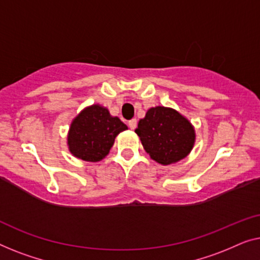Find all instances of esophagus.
Segmentation results:
<instances>
[{
    "mask_svg": "<svg viewBox=\"0 0 260 260\" xmlns=\"http://www.w3.org/2000/svg\"><path fill=\"white\" fill-rule=\"evenodd\" d=\"M137 123H138L137 119H132V120H129V121H128V127H129L131 129H134L135 127H137Z\"/></svg>",
    "mask_w": 260,
    "mask_h": 260,
    "instance_id": "34e87169",
    "label": "esophagus"
}]
</instances>
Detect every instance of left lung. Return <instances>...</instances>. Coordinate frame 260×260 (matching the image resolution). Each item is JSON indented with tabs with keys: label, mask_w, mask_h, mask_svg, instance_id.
I'll list each match as a JSON object with an SVG mask.
<instances>
[{
	"label": "left lung",
	"mask_w": 260,
	"mask_h": 260,
	"mask_svg": "<svg viewBox=\"0 0 260 260\" xmlns=\"http://www.w3.org/2000/svg\"><path fill=\"white\" fill-rule=\"evenodd\" d=\"M135 133L151 159L164 166L185 159L196 142L191 121L175 109L164 106L149 108Z\"/></svg>",
	"instance_id": "obj_1"
}]
</instances>
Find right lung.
<instances>
[{
	"label": "right lung",
	"mask_w": 260,
	"mask_h": 260,
	"mask_svg": "<svg viewBox=\"0 0 260 260\" xmlns=\"http://www.w3.org/2000/svg\"><path fill=\"white\" fill-rule=\"evenodd\" d=\"M127 126L104 106L94 104L73 119L67 135L69 152L75 158L98 162L108 154L115 138Z\"/></svg>",
	"instance_id": "1"
}]
</instances>
